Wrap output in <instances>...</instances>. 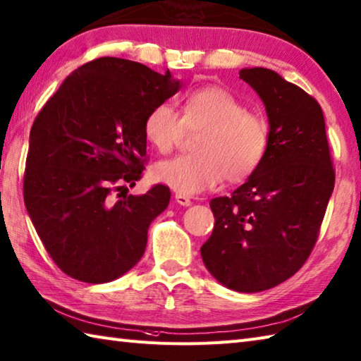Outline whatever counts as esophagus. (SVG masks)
I'll return each instance as SVG.
<instances>
[{"mask_svg": "<svg viewBox=\"0 0 361 361\" xmlns=\"http://www.w3.org/2000/svg\"><path fill=\"white\" fill-rule=\"evenodd\" d=\"M175 200L178 204H183V207H190V204H192V200H190L188 195L183 194H175Z\"/></svg>", "mask_w": 361, "mask_h": 361, "instance_id": "34e87169", "label": "esophagus"}]
</instances>
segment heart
Segmentation results:
<instances>
[{"instance_id":"heart-1","label":"heart","mask_w":361,"mask_h":361,"mask_svg":"<svg viewBox=\"0 0 361 361\" xmlns=\"http://www.w3.org/2000/svg\"><path fill=\"white\" fill-rule=\"evenodd\" d=\"M186 131H199L190 154L159 161L157 181L183 195L213 189L227 178L231 185L249 180L269 150L271 131L264 117L219 86H204L183 95L180 117L166 103L154 106L144 122L145 139L158 152L169 153Z\"/></svg>"}]
</instances>
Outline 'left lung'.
I'll return each instance as SVG.
<instances>
[{
  "instance_id": "1",
  "label": "left lung",
  "mask_w": 361,
  "mask_h": 361,
  "mask_svg": "<svg viewBox=\"0 0 361 361\" xmlns=\"http://www.w3.org/2000/svg\"><path fill=\"white\" fill-rule=\"evenodd\" d=\"M239 78L266 106L269 150L243 186L209 202L216 224L200 252L222 285L258 293L305 264L334 192L335 169L316 98L267 68H244Z\"/></svg>"
}]
</instances>
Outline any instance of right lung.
<instances>
[{
    "instance_id": "1",
    "label": "right lung",
    "mask_w": 361,
    "mask_h": 361,
    "mask_svg": "<svg viewBox=\"0 0 361 361\" xmlns=\"http://www.w3.org/2000/svg\"><path fill=\"white\" fill-rule=\"evenodd\" d=\"M178 89L169 70L161 75L104 56L67 76L35 117L25 204L48 255L68 277L106 283L142 258L148 227L167 208L171 189L154 185L131 195L125 185L142 178L147 114Z\"/></svg>"
}]
</instances>
